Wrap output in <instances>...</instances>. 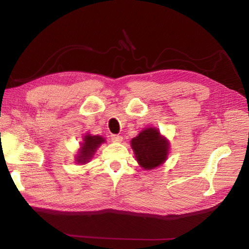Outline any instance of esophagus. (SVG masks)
<instances>
[{"instance_id":"obj_1","label":"esophagus","mask_w":249,"mask_h":249,"mask_svg":"<svg viewBox=\"0 0 249 249\" xmlns=\"http://www.w3.org/2000/svg\"><path fill=\"white\" fill-rule=\"evenodd\" d=\"M111 139L114 142H122L123 141V137L119 136V135H111Z\"/></svg>"}]
</instances>
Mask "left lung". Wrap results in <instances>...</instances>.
Returning <instances> with one entry per match:
<instances>
[{
  "label": "left lung",
  "instance_id": "obj_1",
  "mask_svg": "<svg viewBox=\"0 0 249 249\" xmlns=\"http://www.w3.org/2000/svg\"><path fill=\"white\" fill-rule=\"evenodd\" d=\"M131 147L140 167L152 170L167 160L170 143L157 127L150 126L143 129L136 137L132 138Z\"/></svg>",
  "mask_w": 249,
  "mask_h": 249
}]
</instances>
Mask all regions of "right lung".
Segmentation results:
<instances>
[{"mask_svg":"<svg viewBox=\"0 0 249 249\" xmlns=\"http://www.w3.org/2000/svg\"><path fill=\"white\" fill-rule=\"evenodd\" d=\"M106 142L103 136H99V135H91V134H84L83 136V140L80 142V148L78 149V153L74 157L77 164L85 165L90 160L92 159L94 154L96 153L97 148H99L103 143Z\"/></svg>","mask_w":249,"mask_h":249,"instance_id":"right-lung-1","label":"right lung"}]
</instances>
